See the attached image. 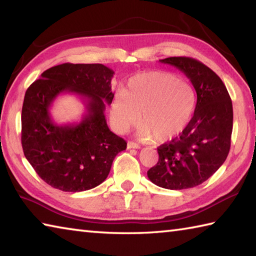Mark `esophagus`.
<instances>
[{"label": "esophagus", "mask_w": 256, "mask_h": 256, "mask_svg": "<svg viewBox=\"0 0 256 256\" xmlns=\"http://www.w3.org/2000/svg\"><path fill=\"white\" fill-rule=\"evenodd\" d=\"M127 148H128V149H140V146H139L138 144L134 142H128Z\"/></svg>", "instance_id": "34e87169"}]
</instances>
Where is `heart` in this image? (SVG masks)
I'll list each match as a JSON object with an SVG mask.
<instances>
[{
    "label": "heart",
    "instance_id": "b5f03b06",
    "mask_svg": "<svg viewBox=\"0 0 256 256\" xmlns=\"http://www.w3.org/2000/svg\"><path fill=\"white\" fill-rule=\"evenodd\" d=\"M196 92L189 82L166 72H140L130 78L126 90L112 102V118L120 132L136 126L142 114L139 138L157 142L172 140L191 122Z\"/></svg>",
    "mask_w": 256,
    "mask_h": 256
}]
</instances>
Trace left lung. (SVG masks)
<instances>
[{
	"instance_id": "8db88e82",
	"label": "left lung",
	"mask_w": 256,
	"mask_h": 256,
	"mask_svg": "<svg viewBox=\"0 0 256 256\" xmlns=\"http://www.w3.org/2000/svg\"><path fill=\"white\" fill-rule=\"evenodd\" d=\"M196 92L194 117L179 137L158 148V164L149 180L170 190L189 189L206 181L226 161L231 147L233 107L226 85L214 72L191 57H168Z\"/></svg>"
}]
</instances>
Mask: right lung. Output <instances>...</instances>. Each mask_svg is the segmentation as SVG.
<instances>
[{
	"label": "right lung",
	"instance_id": "right-lung-1",
	"mask_svg": "<svg viewBox=\"0 0 256 256\" xmlns=\"http://www.w3.org/2000/svg\"><path fill=\"white\" fill-rule=\"evenodd\" d=\"M114 70L102 64H65L45 70L25 92L22 147L30 166L50 186L65 192L92 189L106 180L127 142L108 128L105 109L114 99ZM60 93L86 106L80 123L57 125L49 112Z\"/></svg>",
	"mask_w": 256,
	"mask_h": 256
}]
</instances>
